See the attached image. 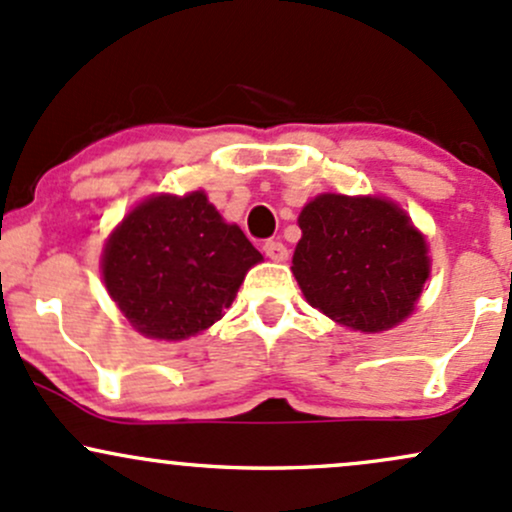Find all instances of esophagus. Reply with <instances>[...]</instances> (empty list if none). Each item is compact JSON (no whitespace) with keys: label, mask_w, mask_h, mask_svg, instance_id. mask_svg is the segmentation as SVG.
I'll return each instance as SVG.
<instances>
[{"label":"esophagus","mask_w":512,"mask_h":512,"mask_svg":"<svg viewBox=\"0 0 512 512\" xmlns=\"http://www.w3.org/2000/svg\"><path fill=\"white\" fill-rule=\"evenodd\" d=\"M262 250H265V255L269 260H277V262H284L286 257H289V250H286V245L282 240H267L265 245H262Z\"/></svg>","instance_id":"34e87169"}]
</instances>
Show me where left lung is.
<instances>
[{
  "mask_svg": "<svg viewBox=\"0 0 512 512\" xmlns=\"http://www.w3.org/2000/svg\"><path fill=\"white\" fill-rule=\"evenodd\" d=\"M291 272L313 308L362 333L406 320L430 277L428 243L381 196L320 194L303 206Z\"/></svg>",
  "mask_w": 512,
  "mask_h": 512,
  "instance_id": "left-lung-1",
  "label": "left lung"
}]
</instances>
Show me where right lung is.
I'll return each mask as SVG.
<instances>
[{"instance_id": "add662e5", "label": "right lung", "mask_w": 512, "mask_h": 512, "mask_svg": "<svg viewBox=\"0 0 512 512\" xmlns=\"http://www.w3.org/2000/svg\"><path fill=\"white\" fill-rule=\"evenodd\" d=\"M262 260L204 192L157 194L128 213L101 255L106 291L138 333L184 340L230 308L247 269Z\"/></svg>"}]
</instances>
